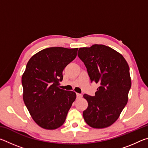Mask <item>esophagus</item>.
<instances>
[{
    "label": "esophagus",
    "mask_w": 148,
    "mask_h": 148,
    "mask_svg": "<svg viewBox=\"0 0 148 148\" xmlns=\"http://www.w3.org/2000/svg\"><path fill=\"white\" fill-rule=\"evenodd\" d=\"M76 96H77V99H80V98H82V95L79 94V93H76Z\"/></svg>",
    "instance_id": "1"
}]
</instances>
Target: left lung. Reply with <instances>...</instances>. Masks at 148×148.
<instances>
[{"instance_id": "1", "label": "left lung", "mask_w": 148, "mask_h": 148, "mask_svg": "<svg viewBox=\"0 0 148 148\" xmlns=\"http://www.w3.org/2000/svg\"><path fill=\"white\" fill-rule=\"evenodd\" d=\"M77 56L84 62L91 83L99 84L95 96L84 95L88 102L84 118L92 128H106L118 119L128 101L131 87L129 65L118 52L102 44L81 47Z\"/></svg>"}]
</instances>
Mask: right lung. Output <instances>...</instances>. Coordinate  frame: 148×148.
Masks as SVG:
<instances>
[{
    "instance_id": "add662e5",
    "label": "right lung",
    "mask_w": 148,
    "mask_h": 148,
    "mask_svg": "<svg viewBox=\"0 0 148 148\" xmlns=\"http://www.w3.org/2000/svg\"><path fill=\"white\" fill-rule=\"evenodd\" d=\"M78 48L51 47L29 59L22 76L24 103L34 121L45 129L64 123L76 92L59 87L64 69L76 58Z\"/></svg>"
}]
</instances>
